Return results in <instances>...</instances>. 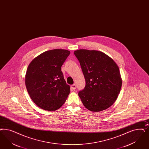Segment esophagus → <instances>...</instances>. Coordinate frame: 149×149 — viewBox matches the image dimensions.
I'll list each match as a JSON object with an SVG mask.
<instances>
[{
  "label": "esophagus",
  "mask_w": 149,
  "mask_h": 149,
  "mask_svg": "<svg viewBox=\"0 0 149 149\" xmlns=\"http://www.w3.org/2000/svg\"><path fill=\"white\" fill-rule=\"evenodd\" d=\"M71 89H72V90H75L76 89V85H75V84L72 85V86H71Z\"/></svg>",
  "instance_id": "esophagus-1"
}]
</instances>
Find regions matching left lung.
I'll use <instances>...</instances> for the list:
<instances>
[{"mask_svg": "<svg viewBox=\"0 0 149 149\" xmlns=\"http://www.w3.org/2000/svg\"><path fill=\"white\" fill-rule=\"evenodd\" d=\"M74 53L86 81L78 93L84 106L92 112L109 108L118 97L122 84L117 64L102 52L79 49Z\"/></svg>", "mask_w": 149, "mask_h": 149, "instance_id": "left-lung-1", "label": "left lung"}]
</instances>
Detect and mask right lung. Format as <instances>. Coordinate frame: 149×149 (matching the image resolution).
I'll return each mask as SVG.
<instances>
[{
    "instance_id": "1",
    "label": "right lung",
    "mask_w": 149,
    "mask_h": 149,
    "mask_svg": "<svg viewBox=\"0 0 149 149\" xmlns=\"http://www.w3.org/2000/svg\"><path fill=\"white\" fill-rule=\"evenodd\" d=\"M70 52L55 49L42 53L29 65L25 85L27 92L37 106L56 111L65 102L70 91L61 67Z\"/></svg>"
}]
</instances>
